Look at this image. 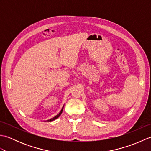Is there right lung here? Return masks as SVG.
Segmentation results:
<instances>
[{"instance_id":"add662e5","label":"right lung","mask_w":151,"mask_h":151,"mask_svg":"<svg viewBox=\"0 0 151 151\" xmlns=\"http://www.w3.org/2000/svg\"><path fill=\"white\" fill-rule=\"evenodd\" d=\"M63 108H62V110H61V111H60V113L58 114V115H56L55 117H54L53 118H51V119H49V120H47V121H48V122H49V121H54V120H55V119H56L57 118H58L59 117H60V115L62 114V111H63Z\"/></svg>"}]
</instances>
